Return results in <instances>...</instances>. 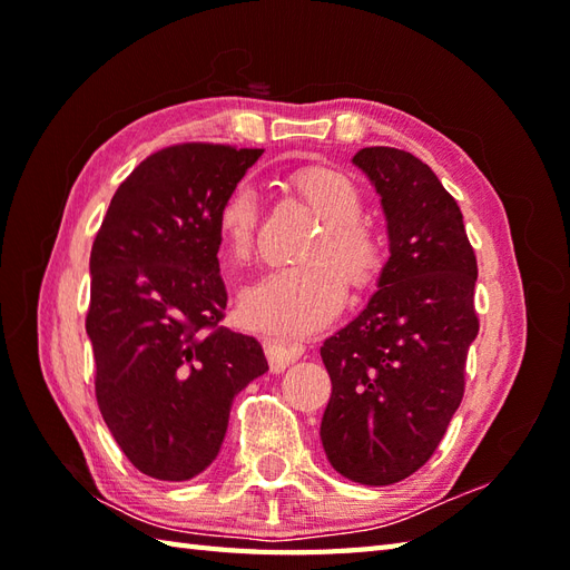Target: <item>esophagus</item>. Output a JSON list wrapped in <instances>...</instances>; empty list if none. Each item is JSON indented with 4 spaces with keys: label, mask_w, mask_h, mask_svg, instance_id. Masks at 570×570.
I'll return each instance as SVG.
<instances>
[{
    "label": "esophagus",
    "mask_w": 570,
    "mask_h": 570,
    "mask_svg": "<svg viewBox=\"0 0 570 570\" xmlns=\"http://www.w3.org/2000/svg\"><path fill=\"white\" fill-rule=\"evenodd\" d=\"M264 353L269 357V367L274 372H282L304 355V345L294 341H284V337H266Z\"/></svg>",
    "instance_id": "esophagus-1"
}]
</instances>
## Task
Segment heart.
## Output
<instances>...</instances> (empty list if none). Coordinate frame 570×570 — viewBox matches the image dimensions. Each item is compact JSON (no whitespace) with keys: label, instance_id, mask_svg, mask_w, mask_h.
Returning <instances> with one entry per match:
<instances>
[{"label":"heart","instance_id":"b5f03b06","mask_svg":"<svg viewBox=\"0 0 570 570\" xmlns=\"http://www.w3.org/2000/svg\"><path fill=\"white\" fill-rule=\"evenodd\" d=\"M292 186L323 220L306 249L311 262L266 272L239 294V318L274 335H308L328 325L345 306L343 276L362 292L377 282L384 264L377 233L360 220L365 198L353 178L316 164L298 168ZM257 213V193L247 184L229 190L217 208V237L233 262L249 257Z\"/></svg>","mask_w":570,"mask_h":570}]
</instances>
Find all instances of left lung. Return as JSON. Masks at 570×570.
Listing matches in <instances>:
<instances>
[{"instance_id": "left-lung-1", "label": "left lung", "mask_w": 570, "mask_h": 570, "mask_svg": "<svg viewBox=\"0 0 570 570\" xmlns=\"http://www.w3.org/2000/svg\"><path fill=\"white\" fill-rule=\"evenodd\" d=\"M353 164L382 203L390 239L377 292L321 347L333 394L323 451L343 478L392 485L439 448L478 337V262L463 213L414 154L365 147Z\"/></svg>"}]
</instances>
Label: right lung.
I'll return each mask as SVG.
<instances>
[{
	"mask_svg": "<svg viewBox=\"0 0 570 570\" xmlns=\"http://www.w3.org/2000/svg\"><path fill=\"white\" fill-rule=\"evenodd\" d=\"M262 149L178 144L112 196L90 252L85 331L107 429L144 475L180 482L220 453L229 409L269 370L259 341L217 328L227 304L215 217Z\"/></svg>",
	"mask_w": 570,
	"mask_h": 570,
	"instance_id": "right-lung-1",
	"label": "right lung"
}]
</instances>
